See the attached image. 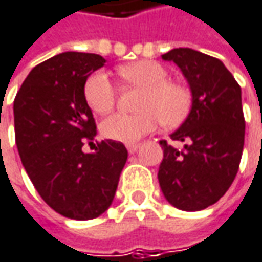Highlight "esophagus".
Instances as JSON below:
<instances>
[{
	"mask_svg": "<svg viewBox=\"0 0 262 262\" xmlns=\"http://www.w3.org/2000/svg\"><path fill=\"white\" fill-rule=\"evenodd\" d=\"M126 148H127V151H129L130 154H133V152H136V151H138L139 144H127V145H126Z\"/></svg>",
	"mask_w": 262,
	"mask_h": 262,
	"instance_id": "1",
	"label": "esophagus"
}]
</instances>
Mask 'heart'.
Listing matches in <instances>:
<instances>
[{
    "mask_svg": "<svg viewBox=\"0 0 262 262\" xmlns=\"http://www.w3.org/2000/svg\"><path fill=\"white\" fill-rule=\"evenodd\" d=\"M120 78L142 89L136 114H114L102 121L100 132L105 138L133 144L154 130L160 121L164 126H177L190 111L191 95L184 84L167 80V71L154 60H139L118 68ZM87 105L98 114L114 110L117 90L103 71L89 75L84 83Z\"/></svg>",
    "mask_w": 262,
    "mask_h": 262,
    "instance_id": "heart-1",
    "label": "heart"
}]
</instances>
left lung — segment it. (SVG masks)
<instances>
[{"mask_svg":"<svg viewBox=\"0 0 262 262\" xmlns=\"http://www.w3.org/2000/svg\"><path fill=\"white\" fill-rule=\"evenodd\" d=\"M181 68L192 93V108L172 141H160L159 182L166 200L181 210H202L216 203L237 175L245 144L242 90L224 63L192 49L162 56Z\"/></svg>","mask_w":262,"mask_h":262,"instance_id":"obj_1","label":"left lung"}]
</instances>
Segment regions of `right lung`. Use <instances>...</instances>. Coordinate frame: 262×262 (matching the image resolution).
Returning <instances> with one entry per match:
<instances>
[{"mask_svg": "<svg viewBox=\"0 0 262 262\" xmlns=\"http://www.w3.org/2000/svg\"><path fill=\"white\" fill-rule=\"evenodd\" d=\"M99 54L67 52L29 72L14 98V135L20 160L41 199L71 220H93L111 206L127 149L118 141L98 142L84 83L103 67Z\"/></svg>", "mask_w": 262, "mask_h": 262, "instance_id": "add662e5", "label": "right lung"}]
</instances>
